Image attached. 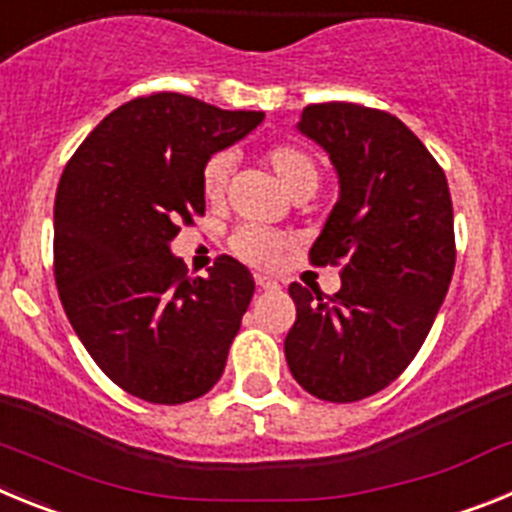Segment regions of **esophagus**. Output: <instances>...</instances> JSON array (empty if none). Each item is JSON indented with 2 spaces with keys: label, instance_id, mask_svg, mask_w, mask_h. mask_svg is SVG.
<instances>
[{
  "label": "esophagus",
  "instance_id": "esophagus-1",
  "mask_svg": "<svg viewBox=\"0 0 512 512\" xmlns=\"http://www.w3.org/2000/svg\"><path fill=\"white\" fill-rule=\"evenodd\" d=\"M256 287H259V289H277L279 282L274 277H264V274H256Z\"/></svg>",
  "mask_w": 512,
  "mask_h": 512
}]
</instances>
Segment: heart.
<instances>
[{"mask_svg": "<svg viewBox=\"0 0 512 512\" xmlns=\"http://www.w3.org/2000/svg\"><path fill=\"white\" fill-rule=\"evenodd\" d=\"M264 161L289 197H295V200L297 197H310L318 189V161L305 148L292 146V143H279V146H271L264 153ZM228 171L230 158L225 153H217V156H212L207 161L205 171H202V194H205V200L210 205H217V202L223 200ZM284 248H287V238L284 235L271 233V230L264 228H251V225L235 230L233 238H230V251L238 259L253 266H271L282 256Z\"/></svg>", "mask_w": 512, "mask_h": 512, "instance_id": "b5f03b06", "label": "heart"}]
</instances>
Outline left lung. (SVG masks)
<instances>
[{
	"instance_id": "obj_1",
	"label": "left lung",
	"mask_w": 512,
	"mask_h": 512,
	"mask_svg": "<svg viewBox=\"0 0 512 512\" xmlns=\"http://www.w3.org/2000/svg\"><path fill=\"white\" fill-rule=\"evenodd\" d=\"M297 130L336 166L341 194L310 261L341 266V289L289 284L297 320L284 356L302 390L356 402L395 382L423 346L454 274V207L436 158L390 112L310 104Z\"/></svg>"
}]
</instances>
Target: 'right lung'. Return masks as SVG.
Listing matches in <instances>:
<instances>
[{"label":"right lung","instance_id":"obj_1","mask_svg":"<svg viewBox=\"0 0 512 512\" xmlns=\"http://www.w3.org/2000/svg\"><path fill=\"white\" fill-rule=\"evenodd\" d=\"M264 112H230L176 92L138 97L76 148L53 207L61 305L97 366L156 405L197 400L217 384L253 297L251 271L220 256L187 277L169 243L205 215L202 171Z\"/></svg>","mask_w":512,"mask_h":512}]
</instances>
